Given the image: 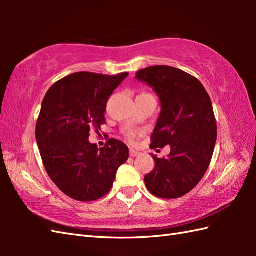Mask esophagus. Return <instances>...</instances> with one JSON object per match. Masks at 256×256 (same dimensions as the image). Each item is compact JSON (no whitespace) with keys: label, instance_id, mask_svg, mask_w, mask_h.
Wrapping results in <instances>:
<instances>
[{"label":"esophagus","instance_id":"obj_1","mask_svg":"<svg viewBox=\"0 0 256 256\" xmlns=\"http://www.w3.org/2000/svg\"><path fill=\"white\" fill-rule=\"evenodd\" d=\"M140 155V153L138 150H130V156L131 157H136V156H138Z\"/></svg>","mask_w":256,"mask_h":256}]
</instances>
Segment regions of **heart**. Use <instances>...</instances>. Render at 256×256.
Listing matches in <instances>:
<instances>
[{"instance_id": "b5f03b06", "label": "heart", "mask_w": 256, "mask_h": 256, "mask_svg": "<svg viewBox=\"0 0 256 256\" xmlns=\"http://www.w3.org/2000/svg\"><path fill=\"white\" fill-rule=\"evenodd\" d=\"M126 138H128L130 140H133L134 138H135V135H134L133 132H128V133H126Z\"/></svg>"}]
</instances>
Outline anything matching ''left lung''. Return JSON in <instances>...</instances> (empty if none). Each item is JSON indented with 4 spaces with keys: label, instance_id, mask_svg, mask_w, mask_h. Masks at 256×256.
<instances>
[{
    "label": "left lung",
    "instance_id": "obj_1",
    "mask_svg": "<svg viewBox=\"0 0 256 256\" xmlns=\"http://www.w3.org/2000/svg\"><path fill=\"white\" fill-rule=\"evenodd\" d=\"M160 96L162 111L150 138V148L170 146L167 158H157L144 177L148 192L176 199L197 186L208 170L216 140V121L208 92L194 76L170 66L138 72Z\"/></svg>",
    "mask_w": 256,
    "mask_h": 256
}]
</instances>
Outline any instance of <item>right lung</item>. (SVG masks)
I'll return each instance as SVG.
<instances>
[{
	"mask_svg": "<svg viewBox=\"0 0 256 256\" xmlns=\"http://www.w3.org/2000/svg\"><path fill=\"white\" fill-rule=\"evenodd\" d=\"M128 72L108 76L88 72L54 84L42 100L36 140L45 170L56 186L77 201H94L110 192L118 168L128 158L121 140L98 148L90 131L106 124V103Z\"/></svg>",
	"mask_w": 256,
	"mask_h": 256,
	"instance_id": "right-lung-1",
	"label": "right lung"
}]
</instances>
